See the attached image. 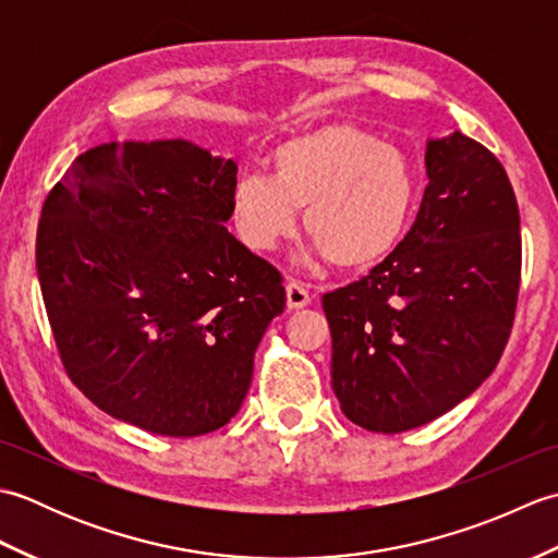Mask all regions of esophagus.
<instances>
[{
  "mask_svg": "<svg viewBox=\"0 0 558 558\" xmlns=\"http://www.w3.org/2000/svg\"><path fill=\"white\" fill-rule=\"evenodd\" d=\"M286 292H288V310H302V306L312 302L310 288H306L302 280H294V278L288 280Z\"/></svg>",
  "mask_w": 558,
  "mask_h": 558,
  "instance_id": "1",
  "label": "esophagus"
}]
</instances>
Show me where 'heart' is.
Segmentation results:
<instances>
[{
    "label": "heart",
    "instance_id": "obj_1",
    "mask_svg": "<svg viewBox=\"0 0 558 558\" xmlns=\"http://www.w3.org/2000/svg\"><path fill=\"white\" fill-rule=\"evenodd\" d=\"M414 180L402 150L350 124L292 136L270 153V174H242L230 189L240 240L268 252L298 228L338 268L384 258L405 232Z\"/></svg>",
    "mask_w": 558,
    "mask_h": 558
}]
</instances>
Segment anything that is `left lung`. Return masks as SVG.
<instances>
[{"label": "left lung", "instance_id": "1", "mask_svg": "<svg viewBox=\"0 0 558 558\" xmlns=\"http://www.w3.org/2000/svg\"><path fill=\"white\" fill-rule=\"evenodd\" d=\"M417 218L369 276L326 292L330 386L362 429L398 434L465 400L511 336L523 244L499 158L456 132L426 146Z\"/></svg>", "mask_w": 558, "mask_h": 558}]
</instances>
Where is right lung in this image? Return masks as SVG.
<instances>
[{"instance_id":"add662e5","label":"right lung","mask_w":558,"mask_h":558,"mask_svg":"<svg viewBox=\"0 0 558 558\" xmlns=\"http://www.w3.org/2000/svg\"><path fill=\"white\" fill-rule=\"evenodd\" d=\"M236 165L189 141L100 144L43 204L35 266L59 357L100 410L160 436L228 424L286 310L228 232Z\"/></svg>"}]
</instances>
